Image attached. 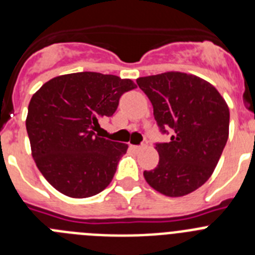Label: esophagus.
Here are the masks:
<instances>
[{
  "mask_svg": "<svg viewBox=\"0 0 255 255\" xmlns=\"http://www.w3.org/2000/svg\"><path fill=\"white\" fill-rule=\"evenodd\" d=\"M130 148H131L132 150H140L141 149L140 145H132V144H131V145H130Z\"/></svg>",
  "mask_w": 255,
  "mask_h": 255,
  "instance_id": "obj_1",
  "label": "esophagus"
}]
</instances>
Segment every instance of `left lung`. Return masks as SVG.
<instances>
[{"instance_id":"8db88e82","label":"left lung","mask_w":255,"mask_h":255,"mask_svg":"<svg viewBox=\"0 0 255 255\" xmlns=\"http://www.w3.org/2000/svg\"><path fill=\"white\" fill-rule=\"evenodd\" d=\"M136 83L152 102L161 131H173L171 141L155 144L158 166L144 171V179L166 197L190 194L220 161L229 139V106L211 83L191 74L167 71Z\"/></svg>"}]
</instances>
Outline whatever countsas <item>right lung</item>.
I'll return each instance as SVG.
<instances>
[{"mask_svg":"<svg viewBox=\"0 0 255 255\" xmlns=\"http://www.w3.org/2000/svg\"><path fill=\"white\" fill-rule=\"evenodd\" d=\"M134 88L130 79L84 71L56 76L33 94L25 121L31 155L56 190L89 198L110 185L128 144L96 131Z\"/></svg>","mask_w":255,"mask_h":255,"instance_id":"right-lung-1","label":"right lung"}]
</instances>
